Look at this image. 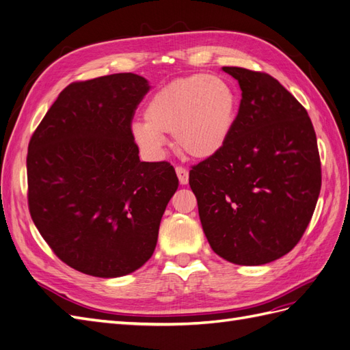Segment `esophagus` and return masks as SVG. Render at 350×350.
I'll return each instance as SVG.
<instances>
[{
  "instance_id": "esophagus-1",
  "label": "esophagus",
  "mask_w": 350,
  "mask_h": 350,
  "mask_svg": "<svg viewBox=\"0 0 350 350\" xmlns=\"http://www.w3.org/2000/svg\"><path fill=\"white\" fill-rule=\"evenodd\" d=\"M175 171H176V175H178V179H179V183H181L183 185H187L188 184V171L185 167H183V166H176L175 167Z\"/></svg>"
}]
</instances>
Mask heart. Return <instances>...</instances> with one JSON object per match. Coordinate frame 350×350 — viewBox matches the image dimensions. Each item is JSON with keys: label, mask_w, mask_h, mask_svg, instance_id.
Returning <instances> with one entry per match:
<instances>
[{"label": "heart", "mask_w": 350, "mask_h": 350, "mask_svg": "<svg viewBox=\"0 0 350 350\" xmlns=\"http://www.w3.org/2000/svg\"><path fill=\"white\" fill-rule=\"evenodd\" d=\"M238 99L230 84L217 76L193 74L159 89L146 103L144 121L134 122L135 143L161 156L165 134L174 133L179 150L194 159L216 156L234 130Z\"/></svg>", "instance_id": "heart-1"}]
</instances>
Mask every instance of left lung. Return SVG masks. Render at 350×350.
Instances as JSON below:
<instances>
[{"label":"left lung","instance_id":"obj_1","mask_svg":"<svg viewBox=\"0 0 350 350\" xmlns=\"http://www.w3.org/2000/svg\"><path fill=\"white\" fill-rule=\"evenodd\" d=\"M221 70L242 90L237 121L224 149L193 166L189 187L211 250L261 266L288 254L312 217L321 189L317 137L308 112L276 79Z\"/></svg>","mask_w":350,"mask_h":350}]
</instances>
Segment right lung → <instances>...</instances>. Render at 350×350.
<instances>
[{
    "label": "right lung",
    "mask_w": 350,
    "mask_h": 350,
    "mask_svg": "<svg viewBox=\"0 0 350 350\" xmlns=\"http://www.w3.org/2000/svg\"><path fill=\"white\" fill-rule=\"evenodd\" d=\"M149 81L120 72L71 83L29 143L27 201L42 238L67 266L120 278L152 257L178 188L167 162H140L131 133Z\"/></svg>",
    "instance_id": "right-lung-1"
}]
</instances>
